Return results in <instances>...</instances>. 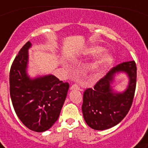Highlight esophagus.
Masks as SVG:
<instances>
[{
	"instance_id": "34e87169",
	"label": "esophagus",
	"mask_w": 148,
	"mask_h": 148,
	"mask_svg": "<svg viewBox=\"0 0 148 148\" xmlns=\"http://www.w3.org/2000/svg\"><path fill=\"white\" fill-rule=\"evenodd\" d=\"M80 86L78 85V84H73V85L71 86V87H70V90H80Z\"/></svg>"
}]
</instances>
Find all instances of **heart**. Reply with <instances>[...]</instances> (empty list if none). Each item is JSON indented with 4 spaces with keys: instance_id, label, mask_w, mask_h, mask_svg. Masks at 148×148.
I'll list each match as a JSON object with an SVG mask.
<instances>
[{
    "instance_id": "obj_1",
    "label": "heart",
    "mask_w": 148,
    "mask_h": 148,
    "mask_svg": "<svg viewBox=\"0 0 148 148\" xmlns=\"http://www.w3.org/2000/svg\"><path fill=\"white\" fill-rule=\"evenodd\" d=\"M103 48L97 45H92L87 49L84 54L87 56H94L101 53ZM113 61V56L108 52L101 53L98 58L92 63L89 68L90 78L96 80L103 75L105 70L112 64Z\"/></svg>"
}]
</instances>
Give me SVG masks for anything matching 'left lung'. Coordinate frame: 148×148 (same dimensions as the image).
I'll list each match as a JSON object with an SVG mask.
<instances>
[{
	"mask_svg": "<svg viewBox=\"0 0 148 148\" xmlns=\"http://www.w3.org/2000/svg\"><path fill=\"white\" fill-rule=\"evenodd\" d=\"M136 65L134 61H125L114 66L83 95L82 113L89 127L104 130L116 126L125 118L133 104L136 86ZM124 71L129 84L123 93H114L110 84L116 73Z\"/></svg>",
	"mask_w": 148,
	"mask_h": 148,
	"instance_id": "8db88e82",
	"label": "left lung"
}]
</instances>
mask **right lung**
<instances>
[{
    "mask_svg": "<svg viewBox=\"0 0 148 148\" xmlns=\"http://www.w3.org/2000/svg\"><path fill=\"white\" fill-rule=\"evenodd\" d=\"M29 41L20 49L10 72V92L17 116L29 130H47L58 120L69 84L53 75L30 78L27 73Z\"/></svg>",
    "mask_w": 148,
    "mask_h": 148,
    "instance_id": "add662e5",
    "label": "right lung"
}]
</instances>
